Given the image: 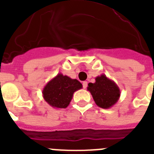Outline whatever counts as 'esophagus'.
<instances>
[{
	"label": "esophagus",
	"mask_w": 154,
	"mask_h": 154,
	"mask_svg": "<svg viewBox=\"0 0 154 154\" xmlns=\"http://www.w3.org/2000/svg\"><path fill=\"white\" fill-rule=\"evenodd\" d=\"M83 87H84V89L87 88V81H84V82H83Z\"/></svg>",
	"instance_id": "obj_1"
}]
</instances>
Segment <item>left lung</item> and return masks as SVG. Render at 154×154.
<instances>
[{"label": "left lung", "mask_w": 154, "mask_h": 154, "mask_svg": "<svg viewBox=\"0 0 154 154\" xmlns=\"http://www.w3.org/2000/svg\"><path fill=\"white\" fill-rule=\"evenodd\" d=\"M95 83H89L87 90L90 92L95 103L103 109H109L118 102L120 97V89L111 79L105 74L95 78Z\"/></svg>", "instance_id": "8db88e82"}]
</instances>
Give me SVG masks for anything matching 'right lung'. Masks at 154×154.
<instances>
[{
  "mask_svg": "<svg viewBox=\"0 0 154 154\" xmlns=\"http://www.w3.org/2000/svg\"><path fill=\"white\" fill-rule=\"evenodd\" d=\"M82 87L81 83L77 79H71L59 73L45 86L42 96L51 107L65 109L70 104L74 92Z\"/></svg>",
  "mask_w": 154,
  "mask_h": 154,
  "instance_id": "add662e5",
  "label": "right lung"
}]
</instances>
